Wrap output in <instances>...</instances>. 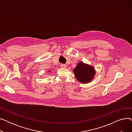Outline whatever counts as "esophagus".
<instances>
[{
	"label": "esophagus",
	"instance_id": "esophagus-1",
	"mask_svg": "<svg viewBox=\"0 0 132 132\" xmlns=\"http://www.w3.org/2000/svg\"><path fill=\"white\" fill-rule=\"evenodd\" d=\"M60 66H61V67H62V68H66V65H64V64H61Z\"/></svg>",
	"mask_w": 132,
	"mask_h": 132
}]
</instances>
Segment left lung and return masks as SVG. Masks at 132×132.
I'll return each mask as SVG.
<instances>
[{"instance_id":"1","label":"left lung","mask_w":132,"mask_h":132,"mask_svg":"<svg viewBox=\"0 0 132 132\" xmlns=\"http://www.w3.org/2000/svg\"><path fill=\"white\" fill-rule=\"evenodd\" d=\"M74 77L81 84H87L92 81L96 74V71L92 65L79 61L73 70Z\"/></svg>"}]
</instances>
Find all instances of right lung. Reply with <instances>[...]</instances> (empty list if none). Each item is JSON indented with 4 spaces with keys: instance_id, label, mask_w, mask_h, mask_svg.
Wrapping results in <instances>:
<instances>
[{
    "instance_id": "obj_1",
    "label": "right lung",
    "mask_w": 132,
    "mask_h": 132,
    "mask_svg": "<svg viewBox=\"0 0 132 132\" xmlns=\"http://www.w3.org/2000/svg\"><path fill=\"white\" fill-rule=\"evenodd\" d=\"M51 72V71H50V70H49V71H48V72Z\"/></svg>"
}]
</instances>
